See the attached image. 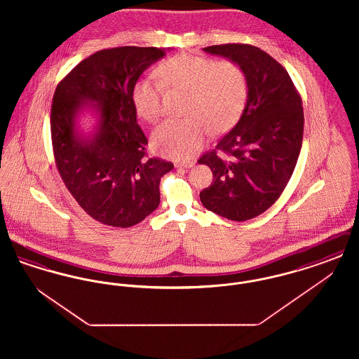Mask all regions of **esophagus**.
<instances>
[{
  "label": "esophagus",
  "instance_id": "obj_1",
  "mask_svg": "<svg viewBox=\"0 0 359 359\" xmlns=\"http://www.w3.org/2000/svg\"><path fill=\"white\" fill-rule=\"evenodd\" d=\"M195 165V163L194 161H188V163H176L175 164V167L176 168H191V167H194Z\"/></svg>",
  "mask_w": 359,
  "mask_h": 359
}]
</instances>
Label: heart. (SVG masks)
Here are the masks:
<instances>
[{
    "mask_svg": "<svg viewBox=\"0 0 359 359\" xmlns=\"http://www.w3.org/2000/svg\"><path fill=\"white\" fill-rule=\"evenodd\" d=\"M156 75L158 82L147 76L137 81L132 101L138 117L154 122L163 114V87L187 91V117L167 120L152 135L154 151L173 160H187L199 152L210 130H229L248 100L245 71L231 60L177 53L161 62Z\"/></svg>",
    "mask_w": 359,
    "mask_h": 359,
    "instance_id": "1",
    "label": "heart"
}]
</instances>
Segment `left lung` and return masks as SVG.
<instances>
[{"label":"left lung","mask_w":359,"mask_h":359,"mask_svg":"<svg viewBox=\"0 0 359 359\" xmlns=\"http://www.w3.org/2000/svg\"><path fill=\"white\" fill-rule=\"evenodd\" d=\"M203 51L242 67L248 101L237 125L198 160L214 175L201 201L223 218L248 221L274 205L290 182L303 141L302 97L287 69L258 47L231 43Z\"/></svg>","instance_id":"1"}]
</instances>
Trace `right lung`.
I'll list each match as a JSON object with an SVG mask.
<instances>
[{"mask_svg": "<svg viewBox=\"0 0 359 359\" xmlns=\"http://www.w3.org/2000/svg\"><path fill=\"white\" fill-rule=\"evenodd\" d=\"M165 53L154 47H116L93 53L59 82L51 106L55 164L69 194L95 221L130 227L160 203V179L171 161L148 157L132 90ZM88 102L100 113L99 132H74L76 113Z\"/></svg>", "mask_w": 359, "mask_h": 359, "instance_id": "1", "label": "right lung"}]
</instances>
